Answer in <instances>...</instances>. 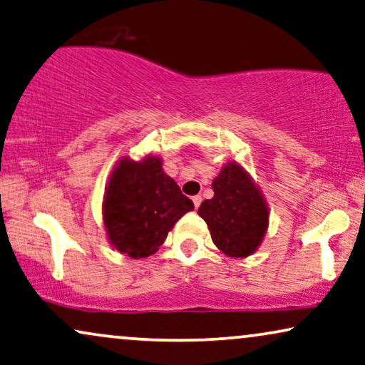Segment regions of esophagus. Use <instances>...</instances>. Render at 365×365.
Returning <instances> with one entry per match:
<instances>
[{
  "label": "esophagus",
  "instance_id": "34e87169",
  "mask_svg": "<svg viewBox=\"0 0 365 365\" xmlns=\"http://www.w3.org/2000/svg\"><path fill=\"white\" fill-rule=\"evenodd\" d=\"M192 200H193V205H195V208L200 207V203H202V197L200 195H195V197L192 198Z\"/></svg>",
  "mask_w": 365,
  "mask_h": 365
}]
</instances>
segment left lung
I'll use <instances>...</instances> for the list:
<instances>
[{
	"instance_id": "8db88e82",
	"label": "left lung",
	"mask_w": 365,
	"mask_h": 365,
	"mask_svg": "<svg viewBox=\"0 0 365 365\" xmlns=\"http://www.w3.org/2000/svg\"><path fill=\"white\" fill-rule=\"evenodd\" d=\"M213 197L202 202L198 215L207 222L213 244L233 259H245L259 249L269 228V205L250 173L227 162L212 182Z\"/></svg>"
}]
</instances>
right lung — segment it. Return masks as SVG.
<instances>
[{"mask_svg":"<svg viewBox=\"0 0 365 365\" xmlns=\"http://www.w3.org/2000/svg\"><path fill=\"white\" fill-rule=\"evenodd\" d=\"M162 158L121 157L111 170L103 195V225L110 245L130 259L153 255L175 223L193 210Z\"/></svg>","mask_w":365,"mask_h":365,"instance_id":"1","label":"right lung"}]
</instances>
